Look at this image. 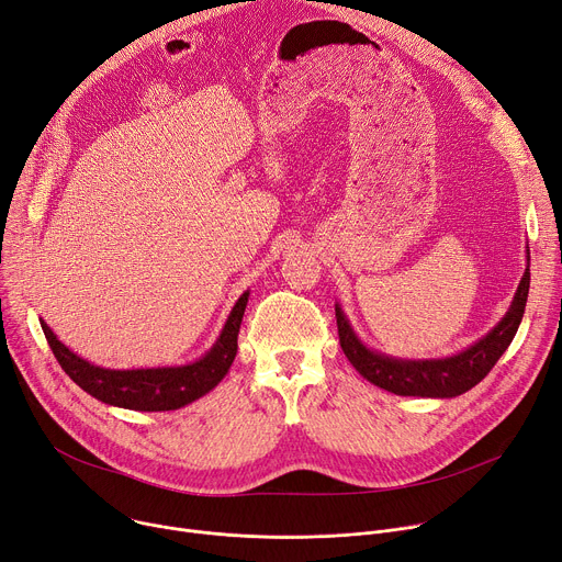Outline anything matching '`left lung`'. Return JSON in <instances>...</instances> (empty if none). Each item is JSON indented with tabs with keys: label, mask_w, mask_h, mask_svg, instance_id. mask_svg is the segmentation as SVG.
I'll list each match as a JSON object with an SVG mask.
<instances>
[{
	"label": "left lung",
	"mask_w": 562,
	"mask_h": 562,
	"mask_svg": "<svg viewBox=\"0 0 562 562\" xmlns=\"http://www.w3.org/2000/svg\"><path fill=\"white\" fill-rule=\"evenodd\" d=\"M529 259V255H527ZM531 273L529 267L519 280L513 303L506 316L468 350L445 359H395L378 350L366 348L344 310L336 305V325H339V341L348 361L359 370V375L389 393L414 395V397H457L476 386L499 357L510 346L513 336L525 316L529 297Z\"/></svg>",
	"instance_id": "obj_1"
}]
</instances>
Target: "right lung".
Here are the masks:
<instances>
[{
	"label": "right lung",
	"instance_id": "add662e5",
	"mask_svg": "<svg viewBox=\"0 0 562 562\" xmlns=\"http://www.w3.org/2000/svg\"><path fill=\"white\" fill-rule=\"evenodd\" d=\"M248 291L235 303L216 344L199 361L167 368L110 370L94 366L63 346L45 321H41L47 344L60 368L92 397L133 411H173L210 393L231 370L237 355L239 325L246 312Z\"/></svg>",
	"mask_w": 562,
	"mask_h": 562
}]
</instances>
